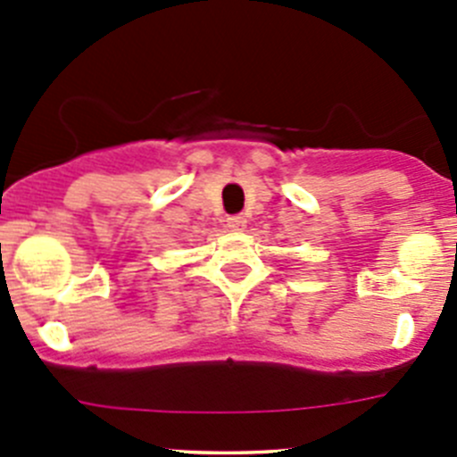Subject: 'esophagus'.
Listing matches in <instances>:
<instances>
[{
	"instance_id": "1",
	"label": "esophagus",
	"mask_w": 457,
	"mask_h": 457,
	"mask_svg": "<svg viewBox=\"0 0 457 457\" xmlns=\"http://www.w3.org/2000/svg\"><path fill=\"white\" fill-rule=\"evenodd\" d=\"M245 223H248V220H245V216H241V214L229 216V219H228V228L229 229H243V228H245Z\"/></svg>"
}]
</instances>
